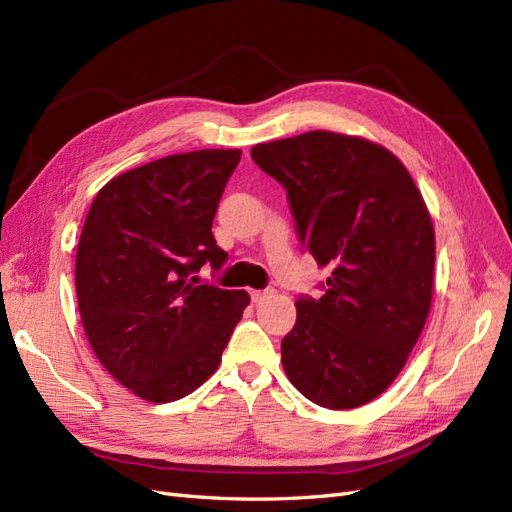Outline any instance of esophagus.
Returning <instances> with one entry per match:
<instances>
[{
    "instance_id": "esophagus-1",
    "label": "esophagus",
    "mask_w": 512,
    "mask_h": 512,
    "mask_svg": "<svg viewBox=\"0 0 512 512\" xmlns=\"http://www.w3.org/2000/svg\"><path fill=\"white\" fill-rule=\"evenodd\" d=\"M250 294H252V301L254 303H260V301H265L267 297H271L273 290H252Z\"/></svg>"
}]
</instances>
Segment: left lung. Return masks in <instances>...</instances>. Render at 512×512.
<instances>
[{
    "label": "left lung",
    "mask_w": 512,
    "mask_h": 512,
    "mask_svg": "<svg viewBox=\"0 0 512 512\" xmlns=\"http://www.w3.org/2000/svg\"><path fill=\"white\" fill-rule=\"evenodd\" d=\"M280 181L327 292L299 299L282 339L288 380L314 404L350 410L404 369L429 316L436 232L408 168L363 136L305 132L252 147Z\"/></svg>",
    "instance_id": "8db88e82"
}]
</instances>
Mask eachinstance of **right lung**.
Instances as JSON below:
<instances>
[{"label":"right lung","instance_id":"right-lung-1","mask_svg":"<svg viewBox=\"0 0 512 512\" xmlns=\"http://www.w3.org/2000/svg\"><path fill=\"white\" fill-rule=\"evenodd\" d=\"M239 149L175 153L126 170L91 203L76 247V299L89 346L119 384L153 404L207 382L250 305L245 290L198 286L220 269L213 218Z\"/></svg>","mask_w":512,"mask_h":512}]
</instances>
